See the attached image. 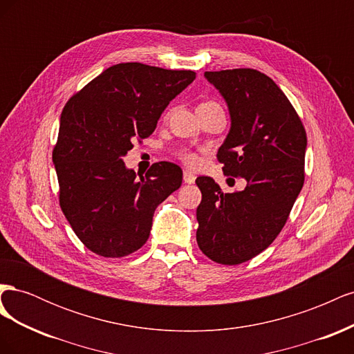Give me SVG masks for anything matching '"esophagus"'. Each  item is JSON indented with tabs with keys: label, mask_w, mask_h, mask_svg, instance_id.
Segmentation results:
<instances>
[{
	"label": "esophagus",
	"mask_w": 354,
	"mask_h": 354,
	"mask_svg": "<svg viewBox=\"0 0 354 354\" xmlns=\"http://www.w3.org/2000/svg\"><path fill=\"white\" fill-rule=\"evenodd\" d=\"M183 180H185V183H187V185H192V183H195V180H196V177H195V174H192L190 171H185L183 173Z\"/></svg>",
	"instance_id": "34e87169"
}]
</instances>
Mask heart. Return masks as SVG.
Masks as SVG:
<instances>
[{"label": "heart", "instance_id": "obj_1", "mask_svg": "<svg viewBox=\"0 0 354 354\" xmlns=\"http://www.w3.org/2000/svg\"><path fill=\"white\" fill-rule=\"evenodd\" d=\"M208 103H212V102H208ZM180 159L187 165H196L199 162V156L194 152H190V151H181L180 152Z\"/></svg>", "mask_w": 354, "mask_h": 354}]
</instances>
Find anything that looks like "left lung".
Masks as SVG:
<instances>
[{"label":"left lung","mask_w":354,"mask_h":354,"mask_svg":"<svg viewBox=\"0 0 354 354\" xmlns=\"http://www.w3.org/2000/svg\"><path fill=\"white\" fill-rule=\"evenodd\" d=\"M226 100L230 130L217 158L224 174L245 178L242 192L224 194L198 177L201 251L218 264H241L263 252L289 217L304 185L307 136L301 120L272 78L255 69L205 72Z\"/></svg>","instance_id":"left-lung-1"}]
</instances>
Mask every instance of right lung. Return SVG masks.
<instances>
[{"label":"right lung","instance_id":"obj_1","mask_svg":"<svg viewBox=\"0 0 354 354\" xmlns=\"http://www.w3.org/2000/svg\"><path fill=\"white\" fill-rule=\"evenodd\" d=\"M195 78L194 71L118 63L63 108L53 151L60 207L90 251L118 259L142 248L156 207L181 186L183 171L173 162L153 164L137 178L122 158Z\"/></svg>","mask_w":354,"mask_h":354}]
</instances>
